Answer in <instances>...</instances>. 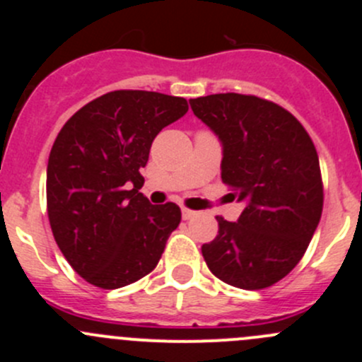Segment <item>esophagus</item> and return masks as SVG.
I'll return each instance as SVG.
<instances>
[{
  "instance_id": "esophagus-1",
  "label": "esophagus",
  "mask_w": 362,
  "mask_h": 362,
  "mask_svg": "<svg viewBox=\"0 0 362 362\" xmlns=\"http://www.w3.org/2000/svg\"><path fill=\"white\" fill-rule=\"evenodd\" d=\"M182 217H184V221H189V218L196 217V211L189 210V208H182Z\"/></svg>"
}]
</instances>
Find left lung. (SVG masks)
<instances>
[{
    "label": "left lung",
    "instance_id": "8db88e82",
    "mask_svg": "<svg viewBox=\"0 0 362 362\" xmlns=\"http://www.w3.org/2000/svg\"><path fill=\"white\" fill-rule=\"evenodd\" d=\"M222 145L221 177L243 203L236 222L217 217L202 247L217 279L247 291L282 280L305 254L322 215V178L312 138L293 113L257 96L189 100Z\"/></svg>",
    "mask_w": 362,
    "mask_h": 362
}]
</instances>
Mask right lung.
Returning <instances> with one entry per match:
<instances>
[{
    "mask_svg": "<svg viewBox=\"0 0 362 362\" xmlns=\"http://www.w3.org/2000/svg\"><path fill=\"white\" fill-rule=\"evenodd\" d=\"M184 98L113 90L63 126L47 166V210L71 268L101 289H119L158 266L180 224L175 203L152 204L140 170L154 138L187 113Z\"/></svg>",
    "mask_w": 362,
    "mask_h": 362,
    "instance_id": "1",
    "label": "right lung"
}]
</instances>
